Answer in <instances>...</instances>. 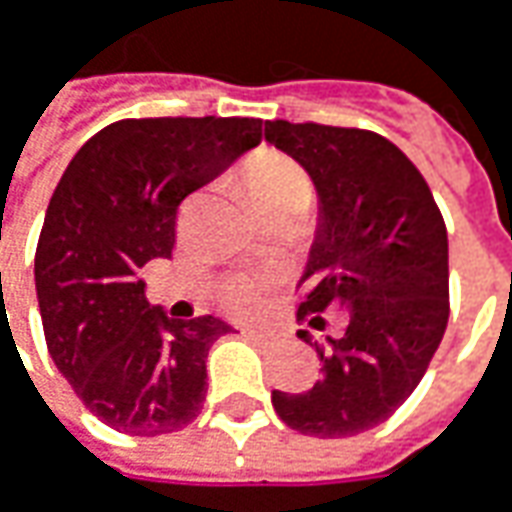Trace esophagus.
Masks as SVG:
<instances>
[{"label": "esophagus", "mask_w": 512, "mask_h": 512, "mask_svg": "<svg viewBox=\"0 0 512 512\" xmlns=\"http://www.w3.org/2000/svg\"><path fill=\"white\" fill-rule=\"evenodd\" d=\"M240 335H246V338H252V341H260V344H272L278 335H272V332H255V329H240Z\"/></svg>", "instance_id": "34e87169"}]
</instances>
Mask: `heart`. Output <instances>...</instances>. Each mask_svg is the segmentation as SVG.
I'll return each mask as SVG.
<instances>
[{"label":"heart","instance_id":"b5f03b06","mask_svg":"<svg viewBox=\"0 0 512 512\" xmlns=\"http://www.w3.org/2000/svg\"><path fill=\"white\" fill-rule=\"evenodd\" d=\"M243 186L260 217L306 212L312 200V183L306 171L278 151H260L243 171ZM275 280L269 275H234L223 286V300L234 315H255L263 306Z\"/></svg>","mask_w":512,"mask_h":512}]
</instances>
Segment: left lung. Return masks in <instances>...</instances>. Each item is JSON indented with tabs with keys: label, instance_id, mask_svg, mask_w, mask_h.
I'll return each instance as SVG.
<instances>
[{
	"label": "left lung",
	"instance_id": "obj_1",
	"mask_svg": "<svg viewBox=\"0 0 512 512\" xmlns=\"http://www.w3.org/2000/svg\"><path fill=\"white\" fill-rule=\"evenodd\" d=\"M266 140L321 194L298 318L323 329V312L335 309L346 321L332 349H315L321 381L306 392L272 389V404L303 435H358L410 398L444 338L447 226L424 174L375 131L266 120Z\"/></svg>",
	"mask_w": 512,
	"mask_h": 512
}]
</instances>
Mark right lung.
Instances as JSON below:
<instances>
[{
    "label": "right lung",
    "mask_w": 512,
    "mask_h": 512,
    "mask_svg": "<svg viewBox=\"0 0 512 512\" xmlns=\"http://www.w3.org/2000/svg\"><path fill=\"white\" fill-rule=\"evenodd\" d=\"M255 117H145L105 125L68 163L34 260L45 344L85 410L125 435L189 427L206 401V358L232 326L168 318L143 269L171 257L177 212L246 148Z\"/></svg>",
    "instance_id": "right-lung-1"
}]
</instances>
